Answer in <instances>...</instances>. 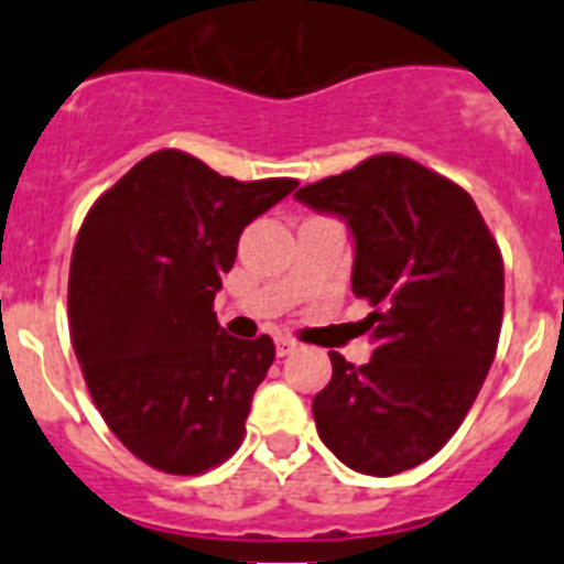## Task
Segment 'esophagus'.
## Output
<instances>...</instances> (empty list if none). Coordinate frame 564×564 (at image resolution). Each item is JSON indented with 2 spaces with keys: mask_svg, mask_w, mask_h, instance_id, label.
<instances>
[{
  "mask_svg": "<svg viewBox=\"0 0 564 564\" xmlns=\"http://www.w3.org/2000/svg\"><path fill=\"white\" fill-rule=\"evenodd\" d=\"M293 350H299V341H293V338L288 336L276 338V356H291Z\"/></svg>",
  "mask_w": 564,
  "mask_h": 564,
  "instance_id": "1",
  "label": "esophagus"
}]
</instances>
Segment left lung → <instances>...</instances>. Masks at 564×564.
<instances>
[{
	"label": "left lung",
	"instance_id": "obj_1",
	"mask_svg": "<svg viewBox=\"0 0 564 564\" xmlns=\"http://www.w3.org/2000/svg\"><path fill=\"white\" fill-rule=\"evenodd\" d=\"M296 200L347 223L352 293L376 307L361 322L370 361L330 352L333 378L313 398L318 437L361 475L415 468L455 435L495 361L500 248L468 192L401 154L367 158Z\"/></svg>",
	"mask_w": 564,
	"mask_h": 564
}]
</instances>
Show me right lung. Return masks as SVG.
Here are the masks:
<instances>
[{
    "mask_svg": "<svg viewBox=\"0 0 564 564\" xmlns=\"http://www.w3.org/2000/svg\"><path fill=\"white\" fill-rule=\"evenodd\" d=\"M296 186L239 183L161 149L84 217L69 262V336L98 412L138 460L203 475L239 449L276 350L271 336H228L212 305L242 228Z\"/></svg>",
    "mask_w": 564,
    "mask_h": 564,
    "instance_id": "add662e5",
    "label": "right lung"
}]
</instances>
